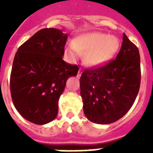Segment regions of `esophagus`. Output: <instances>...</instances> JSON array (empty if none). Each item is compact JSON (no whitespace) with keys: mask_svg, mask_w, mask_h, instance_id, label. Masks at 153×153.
Instances as JSON below:
<instances>
[{"mask_svg":"<svg viewBox=\"0 0 153 153\" xmlns=\"http://www.w3.org/2000/svg\"><path fill=\"white\" fill-rule=\"evenodd\" d=\"M80 75H81V72H80V70H79V72H78V74H77V77H78V78H79Z\"/></svg>","mask_w":153,"mask_h":153,"instance_id":"1","label":"esophagus"}]
</instances>
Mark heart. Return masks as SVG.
Returning <instances> with one entry per match:
<instances>
[{
  "label": "heart",
  "instance_id": "1",
  "mask_svg": "<svg viewBox=\"0 0 153 153\" xmlns=\"http://www.w3.org/2000/svg\"><path fill=\"white\" fill-rule=\"evenodd\" d=\"M120 47V42L115 36L101 33H90L79 36L68 46L65 51L73 60L79 54L84 55V60L91 66H102L112 60Z\"/></svg>",
  "mask_w": 153,
  "mask_h": 153
}]
</instances>
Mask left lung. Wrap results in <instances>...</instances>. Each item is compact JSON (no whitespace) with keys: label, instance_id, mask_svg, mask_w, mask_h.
<instances>
[{"label":"left lung","instance_id":"left-lung-1","mask_svg":"<svg viewBox=\"0 0 153 153\" xmlns=\"http://www.w3.org/2000/svg\"><path fill=\"white\" fill-rule=\"evenodd\" d=\"M141 81L138 47L124 33L115 59L99 67L85 69L80 78L84 115L90 121L107 125L128 112Z\"/></svg>","mask_w":153,"mask_h":153}]
</instances>
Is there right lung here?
Here are the masks:
<instances>
[{
    "label": "right lung",
    "instance_id": "1",
    "mask_svg": "<svg viewBox=\"0 0 153 153\" xmlns=\"http://www.w3.org/2000/svg\"><path fill=\"white\" fill-rule=\"evenodd\" d=\"M67 38L60 29L43 28L15 54L10 81L12 101L18 112L36 125L56 117L67 79L79 71L78 65L62 59Z\"/></svg>",
    "mask_w": 153,
    "mask_h": 153
}]
</instances>
